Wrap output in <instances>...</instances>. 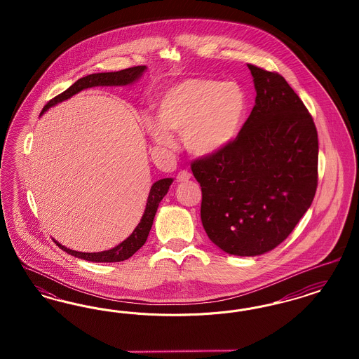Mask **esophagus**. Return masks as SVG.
Returning <instances> with one entry per match:
<instances>
[{
	"label": "esophagus",
	"mask_w": 359,
	"mask_h": 359,
	"mask_svg": "<svg viewBox=\"0 0 359 359\" xmlns=\"http://www.w3.org/2000/svg\"><path fill=\"white\" fill-rule=\"evenodd\" d=\"M189 179H191V173L188 171H180L176 176L177 183H184V182H188Z\"/></svg>",
	"instance_id": "34e87169"
}]
</instances>
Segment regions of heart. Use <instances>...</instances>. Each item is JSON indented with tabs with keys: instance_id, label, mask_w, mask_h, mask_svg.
Masks as SVG:
<instances>
[{
	"instance_id": "b5f03b06",
	"label": "heart",
	"mask_w": 359,
	"mask_h": 359,
	"mask_svg": "<svg viewBox=\"0 0 359 359\" xmlns=\"http://www.w3.org/2000/svg\"><path fill=\"white\" fill-rule=\"evenodd\" d=\"M248 111V97L233 81L191 78L170 87L157 104V118L145 129L154 142L172 148L171 132L183 135L189 154L208 157L222 152L238 137Z\"/></svg>"
}]
</instances>
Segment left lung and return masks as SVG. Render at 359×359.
<instances>
[{"mask_svg":"<svg viewBox=\"0 0 359 359\" xmlns=\"http://www.w3.org/2000/svg\"><path fill=\"white\" fill-rule=\"evenodd\" d=\"M256 103L222 152L192 163L201 218L233 256L271 252L307 212L318 186V132L307 107L277 72L248 65Z\"/></svg>","mask_w":359,"mask_h":359,"instance_id":"obj_1","label":"left lung"}]
</instances>
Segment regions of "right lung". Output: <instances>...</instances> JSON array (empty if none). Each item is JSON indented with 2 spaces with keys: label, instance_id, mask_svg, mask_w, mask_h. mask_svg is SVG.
Masks as SVG:
<instances>
[{
  "label": "right lung",
  "instance_id": "add662e5",
  "mask_svg": "<svg viewBox=\"0 0 359 359\" xmlns=\"http://www.w3.org/2000/svg\"><path fill=\"white\" fill-rule=\"evenodd\" d=\"M145 69H147V66H137V67L121 69V71H114V72H98V74H91V75L83 76V78L78 79L74 85L69 86L66 91H63L62 94H59L57 97H55L53 100L47 103L44 106V109L41 110L40 116L44 114L52 106L63 102V101H67L72 95L78 94L79 91L86 90V88L97 87V86L132 85L142 76ZM172 182H173L172 177H165V179H160V180L154 183V186L151 187V191H149L145 211H144V214L140 219V223L137 224L133 233L125 241H122L120 245H117L116 248L104 250V252H98V253H83V252L71 250V249L63 246L62 243H59L55 239H53V242L62 250H65L66 253H69L71 256L82 258L86 261H91V262H120V261L128 259L129 257H132L136 253L137 250L145 243V241L148 238V234H149V231L152 229V224H154V215H156L158 203L167 195Z\"/></svg>",
  "mask_w": 359,
  "mask_h": 359
}]
</instances>
